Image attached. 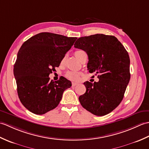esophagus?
Masks as SVG:
<instances>
[{
	"instance_id": "34e87169",
	"label": "esophagus",
	"mask_w": 149,
	"mask_h": 149,
	"mask_svg": "<svg viewBox=\"0 0 149 149\" xmlns=\"http://www.w3.org/2000/svg\"><path fill=\"white\" fill-rule=\"evenodd\" d=\"M78 84H79V83H74V82H72V86H77V85H78Z\"/></svg>"
}]
</instances>
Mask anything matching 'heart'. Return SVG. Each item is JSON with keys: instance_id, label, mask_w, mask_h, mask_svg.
I'll use <instances>...</instances> for the list:
<instances>
[{"instance_id": "b5f03b06", "label": "heart", "mask_w": 149, "mask_h": 149, "mask_svg": "<svg viewBox=\"0 0 149 149\" xmlns=\"http://www.w3.org/2000/svg\"><path fill=\"white\" fill-rule=\"evenodd\" d=\"M84 54H86V52H85L84 50H78L74 52V55L75 56V58L80 61L82 58V57H83V56ZM80 74H81L80 73L78 72L69 70L65 74V77L70 80L77 81L79 80V79Z\"/></svg>"}]
</instances>
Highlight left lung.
<instances>
[{
  "instance_id": "8db88e82",
  "label": "left lung",
  "mask_w": 149,
  "mask_h": 149,
  "mask_svg": "<svg viewBox=\"0 0 149 149\" xmlns=\"http://www.w3.org/2000/svg\"><path fill=\"white\" fill-rule=\"evenodd\" d=\"M74 47L87 53L90 73L100 74L98 82L84 83L86 91L79 102L93 115H106L122 102L130 80L128 52L116 37L103 34L81 37Z\"/></svg>"
}]
</instances>
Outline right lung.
Here are the masks:
<instances>
[{
  "label": "right lung",
  "instance_id": "right-lung-1",
  "mask_svg": "<svg viewBox=\"0 0 149 149\" xmlns=\"http://www.w3.org/2000/svg\"><path fill=\"white\" fill-rule=\"evenodd\" d=\"M77 38L51 33L37 34L26 41L18 52L13 73L20 102L31 112L43 115L58 106L64 91L72 86L65 77L50 80Z\"/></svg>",
  "mask_w": 149,
  "mask_h": 149
}]
</instances>
